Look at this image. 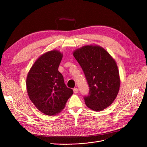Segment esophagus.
I'll list each match as a JSON object with an SVG mask.
<instances>
[{
  "label": "esophagus",
  "instance_id": "34e87169",
  "mask_svg": "<svg viewBox=\"0 0 147 147\" xmlns=\"http://www.w3.org/2000/svg\"><path fill=\"white\" fill-rule=\"evenodd\" d=\"M73 92H74V94H78L79 92V90H78V88H74L73 89Z\"/></svg>",
  "mask_w": 147,
  "mask_h": 147
}]
</instances>
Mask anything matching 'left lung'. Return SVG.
<instances>
[{"mask_svg":"<svg viewBox=\"0 0 147 147\" xmlns=\"http://www.w3.org/2000/svg\"><path fill=\"white\" fill-rule=\"evenodd\" d=\"M73 56L81 66L89 88L84 102L92 110H104L113 102L119 91L120 80L115 60L97 45L84 46L74 51Z\"/></svg>","mask_w":147,"mask_h":147,"instance_id":"1","label":"left lung"}]
</instances>
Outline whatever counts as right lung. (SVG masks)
<instances>
[{
  "label": "right lung",
  "mask_w": 147,
  "mask_h": 147,
  "mask_svg": "<svg viewBox=\"0 0 147 147\" xmlns=\"http://www.w3.org/2000/svg\"><path fill=\"white\" fill-rule=\"evenodd\" d=\"M62 58L63 54L57 50L43 54L36 61L27 77L29 98L38 110L48 115L61 112L73 94L58 71Z\"/></svg>",
  "instance_id": "add662e5"
}]
</instances>
